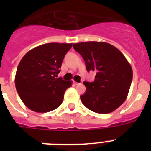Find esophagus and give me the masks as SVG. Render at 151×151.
<instances>
[{
  "label": "esophagus",
  "mask_w": 151,
  "mask_h": 151,
  "mask_svg": "<svg viewBox=\"0 0 151 151\" xmlns=\"http://www.w3.org/2000/svg\"><path fill=\"white\" fill-rule=\"evenodd\" d=\"M80 83H78V82H74V85H79Z\"/></svg>",
  "instance_id": "obj_1"
}]
</instances>
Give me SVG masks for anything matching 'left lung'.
Returning <instances> with one entry per match:
<instances>
[{
	"instance_id": "8db88e82",
	"label": "left lung",
	"mask_w": 151,
	"mask_h": 151,
	"mask_svg": "<svg viewBox=\"0 0 151 151\" xmlns=\"http://www.w3.org/2000/svg\"><path fill=\"white\" fill-rule=\"evenodd\" d=\"M83 57L88 71H95L94 82H84L86 92L82 104L97 113L114 111L127 98L132 81V69L125 56L110 44L87 41L73 44Z\"/></svg>"
}]
</instances>
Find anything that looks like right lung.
Masks as SVG:
<instances>
[{
  "instance_id": "right-lung-1",
  "label": "right lung",
  "mask_w": 151,
  "mask_h": 151,
  "mask_svg": "<svg viewBox=\"0 0 151 151\" xmlns=\"http://www.w3.org/2000/svg\"><path fill=\"white\" fill-rule=\"evenodd\" d=\"M73 44L47 43L29 50L18 65L15 85L23 104L32 111L47 113L60 106L72 81L57 78Z\"/></svg>"
}]
</instances>
